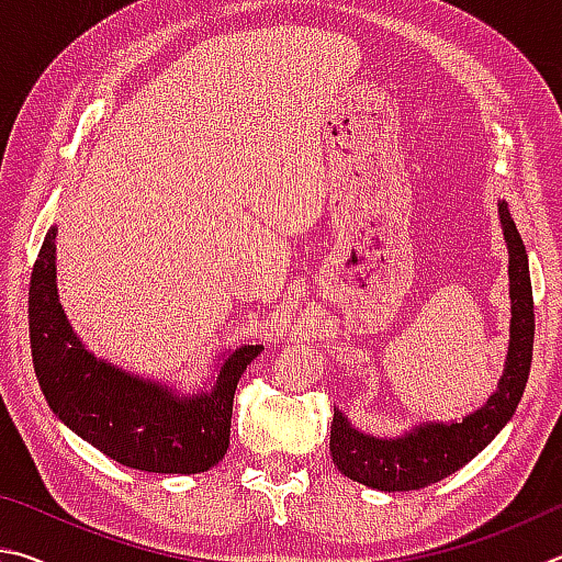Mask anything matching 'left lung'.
<instances>
[{
  "mask_svg": "<svg viewBox=\"0 0 562 562\" xmlns=\"http://www.w3.org/2000/svg\"><path fill=\"white\" fill-rule=\"evenodd\" d=\"M498 220L508 246L510 336L496 392L467 417L419 422L400 437L370 435L352 427L340 409H333L330 454L340 474L378 491L425 488L467 467L514 417L533 360L536 316L528 254L504 200H498Z\"/></svg>",
  "mask_w": 562,
  "mask_h": 562,
  "instance_id": "left-lung-1",
  "label": "left lung"
}]
</instances>
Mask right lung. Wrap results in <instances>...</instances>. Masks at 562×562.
<instances>
[{
    "label": "right lung",
    "mask_w": 562,
    "mask_h": 562,
    "mask_svg": "<svg viewBox=\"0 0 562 562\" xmlns=\"http://www.w3.org/2000/svg\"><path fill=\"white\" fill-rule=\"evenodd\" d=\"M56 234L46 232L29 286L36 380L54 415L105 457L150 474H200L229 449L236 382L263 346L224 352L202 387L180 390L93 356L58 303Z\"/></svg>",
    "instance_id": "add662e5"
}]
</instances>
